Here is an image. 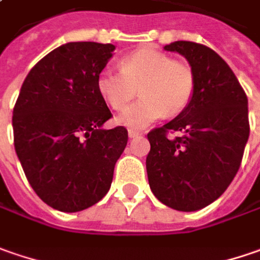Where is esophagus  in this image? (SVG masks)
<instances>
[{"label":"esophagus","instance_id":"1","mask_svg":"<svg viewBox=\"0 0 260 260\" xmlns=\"http://www.w3.org/2000/svg\"><path fill=\"white\" fill-rule=\"evenodd\" d=\"M141 134L138 132V131H134V129H129L128 131V137L129 138H137V137H140Z\"/></svg>","mask_w":260,"mask_h":260}]
</instances>
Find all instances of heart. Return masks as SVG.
Returning <instances> with one entry per match:
<instances>
[{
	"instance_id": "obj_1",
	"label": "heart",
	"mask_w": 260,
	"mask_h": 260,
	"mask_svg": "<svg viewBox=\"0 0 260 260\" xmlns=\"http://www.w3.org/2000/svg\"><path fill=\"white\" fill-rule=\"evenodd\" d=\"M119 71L105 70L97 77V91L113 110H122L140 88L142 99L118 118L129 129H144L164 113L177 115L190 103L195 74L187 63L170 55L144 48L120 58Z\"/></svg>"
}]
</instances>
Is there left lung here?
Segmentation results:
<instances>
[{
	"label": "left lung",
	"instance_id": "1",
	"mask_svg": "<svg viewBox=\"0 0 260 260\" xmlns=\"http://www.w3.org/2000/svg\"><path fill=\"white\" fill-rule=\"evenodd\" d=\"M187 59L195 74L190 103L148 132L147 175L154 197L177 211H198L225 192L249 138L247 96L232 68L211 48L179 40L164 46ZM169 132H180L172 139Z\"/></svg>",
	"mask_w": 260,
	"mask_h": 260
}]
</instances>
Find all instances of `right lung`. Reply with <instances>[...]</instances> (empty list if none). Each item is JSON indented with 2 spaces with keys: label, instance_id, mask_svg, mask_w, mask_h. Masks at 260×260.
Returning a JSON list of instances; mask_svg holds the SVG:
<instances>
[{
  "label": "right lung",
  "instance_id": "obj_1",
  "mask_svg": "<svg viewBox=\"0 0 260 260\" xmlns=\"http://www.w3.org/2000/svg\"><path fill=\"white\" fill-rule=\"evenodd\" d=\"M115 46L70 42L27 74L13 110L14 148L30 186L52 208L77 212L108 193L115 164L128 142L112 118L97 77Z\"/></svg>",
  "mask_w": 260,
  "mask_h": 260
}]
</instances>
